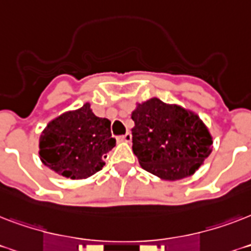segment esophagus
Here are the masks:
<instances>
[{
  "label": "esophagus",
  "instance_id": "obj_1",
  "mask_svg": "<svg viewBox=\"0 0 251 251\" xmlns=\"http://www.w3.org/2000/svg\"><path fill=\"white\" fill-rule=\"evenodd\" d=\"M118 142H130L131 141V134L130 133H126L124 134V135H121V137L117 138Z\"/></svg>",
  "mask_w": 251,
  "mask_h": 251
}]
</instances>
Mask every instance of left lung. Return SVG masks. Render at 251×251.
Listing matches in <instances>:
<instances>
[{"mask_svg": "<svg viewBox=\"0 0 251 251\" xmlns=\"http://www.w3.org/2000/svg\"><path fill=\"white\" fill-rule=\"evenodd\" d=\"M134 121L133 152L145 171L165 181L194 175L210 156L212 135L197 113L152 98L138 102Z\"/></svg>", "mask_w": 251, "mask_h": 251, "instance_id": "obj_1", "label": "left lung"}]
</instances>
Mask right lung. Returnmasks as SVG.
I'll use <instances>...</instances> for the list:
<instances>
[{"label":"right lung","instance_id":"add662e5","mask_svg":"<svg viewBox=\"0 0 251 251\" xmlns=\"http://www.w3.org/2000/svg\"><path fill=\"white\" fill-rule=\"evenodd\" d=\"M108 118L96 117L90 102L69 110L49 122L41 131V163L66 178L83 179L104 167V157L113 149Z\"/></svg>","mask_w":251,"mask_h":251}]
</instances>
